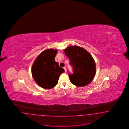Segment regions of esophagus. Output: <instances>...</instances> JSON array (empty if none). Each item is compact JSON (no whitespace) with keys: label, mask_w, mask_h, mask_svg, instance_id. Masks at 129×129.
<instances>
[{"label":"esophagus","mask_w":129,"mask_h":129,"mask_svg":"<svg viewBox=\"0 0 129 129\" xmlns=\"http://www.w3.org/2000/svg\"><path fill=\"white\" fill-rule=\"evenodd\" d=\"M63 69H64V70H65V72H66V67H64L63 68Z\"/></svg>","instance_id":"esophagus-1"}]
</instances>
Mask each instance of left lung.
I'll return each instance as SVG.
<instances>
[{
	"instance_id": "left-lung-1",
	"label": "left lung",
	"mask_w": 129,
	"mask_h": 129,
	"mask_svg": "<svg viewBox=\"0 0 129 129\" xmlns=\"http://www.w3.org/2000/svg\"><path fill=\"white\" fill-rule=\"evenodd\" d=\"M64 51L70 59L73 69V73L69 74L71 83L80 87L89 84L96 72L95 63L91 55L78 46H70L64 49Z\"/></svg>"
}]
</instances>
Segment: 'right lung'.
Instances as JSON below:
<instances>
[{
  "instance_id": "add662e5",
  "label": "right lung",
  "mask_w": 129,
  "mask_h": 129,
  "mask_svg": "<svg viewBox=\"0 0 129 129\" xmlns=\"http://www.w3.org/2000/svg\"><path fill=\"white\" fill-rule=\"evenodd\" d=\"M57 50L47 49L35 59L31 67V74L36 83L45 89L54 87L58 83L59 77L65 72L55 61Z\"/></svg>"
}]
</instances>
